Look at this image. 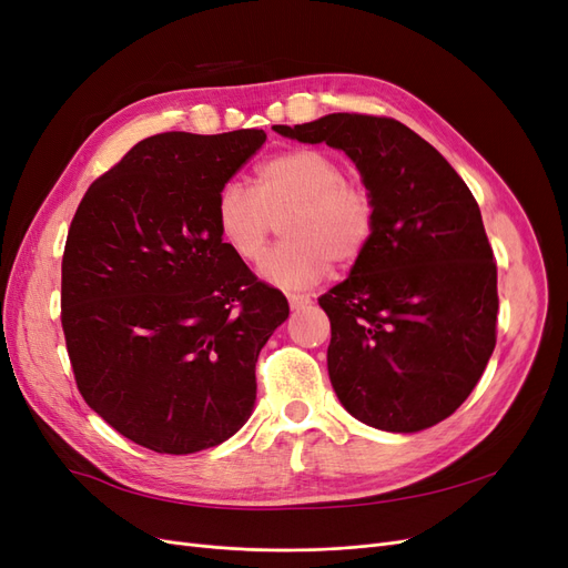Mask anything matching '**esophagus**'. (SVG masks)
<instances>
[{"label":"esophagus","mask_w":568,"mask_h":568,"mask_svg":"<svg viewBox=\"0 0 568 568\" xmlns=\"http://www.w3.org/2000/svg\"><path fill=\"white\" fill-rule=\"evenodd\" d=\"M311 303H313V298L307 296V294H288V305L294 307V311H298V307L311 305Z\"/></svg>","instance_id":"34e87169"}]
</instances>
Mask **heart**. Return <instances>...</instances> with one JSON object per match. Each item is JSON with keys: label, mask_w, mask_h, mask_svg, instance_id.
I'll use <instances>...</instances> for the list:
<instances>
[{"label": "heart", "mask_w": 568, "mask_h": 568, "mask_svg": "<svg viewBox=\"0 0 568 568\" xmlns=\"http://www.w3.org/2000/svg\"><path fill=\"white\" fill-rule=\"evenodd\" d=\"M286 212L285 216L283 213ZM282 242L263 261V277L280 286H307L332 261L351 265L374 232V196L365 182L346 178L341 161L320 149H288L255 168L253 189L227 182L215 196V230L242 263L265 253L274 217Z\"/></svg>", "instance_id": "b5f03b06"}]
</instances>
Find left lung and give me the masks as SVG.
Instances as JSON below:
<instances>
[{
    "label": "left lung",
    "mask_w": 568,
    "mask_h": 568,
    "mask_svg": "<svg viewBox=\"0 0 568 568\" xmlns=\"http://www.w3.org/2000/svg\"><path fill=\"white\" fill-rule=\"evenodd\" d=\"M346 151L374 196V232L351 277L320 296L326 367L341 405L412 434L469 398L495 348L497 265L478 203L455 168L386 115L332 113L274 125Z\"/></svg>",
    "instance_id": "1"
}]
</instances>
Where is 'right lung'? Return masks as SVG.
Returning <instances> with one entry per match:
<instances>
[{
  "label": "right lung",
  "mask_w": 568,
  "mask_h": 568,
  "mask_svg": "<svg viewBox=\"0 0 568 568\" xmlns=\"http://www.w3.org/2000/svg\"><path fill=\"white\" fill-rule=\"evenodd\" d=\"M265 136H146L90 184L68 230L61 326L78 390L153 453L234 436L255 403L257 355L288 317L282 291L236 261L213 217Z\"/></svg>",
  "instance_id": "add662e5"
}]
</instances>
